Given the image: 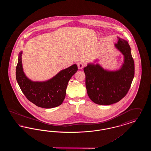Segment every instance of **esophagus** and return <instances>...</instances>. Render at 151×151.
I'll list each match as a JSON object with an SVG mask.
<instances>
[{
	"label": "esophagus",
	"instance_id": "1",
	"mask_svg": "<svg viewBox=\"0 0 151 151\" xmlns=\"http://www.w3.org/2000/svg\"><path fill=\"white\" fill-rule=\"evenodd\" d=\"M84 63H79L78 64V68L79 69H82L84 67Z\"/></svg>",
	"mask_w": 151,
	"mask_h": 151
}]
</instances>
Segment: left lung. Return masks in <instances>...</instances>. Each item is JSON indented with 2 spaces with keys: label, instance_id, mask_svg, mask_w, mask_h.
Masks as SVG:
<instances>
[{
  "label": "left lung",
  "instance_id": "1",
  "mask_svg": "<svg viewBox=\"0 0 151 151\" xmlns=\"http://www.w3.org/2000/svg\"><path fill=\"white\" fill-rule=\"evenodd\" d=\"M118 38L115 47L124 55L122 67L114 71L104 70L99 64L84 68L87 93L95 104L109 105L122 100L129 91L135 73L134 61L127 41Z\"/></svg>",
  "mask_w": 151,
  "mask_h": 151
}]
</instances>
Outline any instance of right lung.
Wrapping results in <instances>:
<instances>
[{
	"instance_id": "add662e5",
	"label": "right lung",
	"mask_w": 151,
	"mask_h": 151,
	"mask_svg": "<svg viewBox=\"0 0 151 151\" xmlns=\"http://www.w3.org/2000/svg\"><path fill=\"white\" fill-rule=\"evenodd\" d=\"M22 52L19 53L16 69V78L22 93L36 106L50 109L57 107L65 100L69 80L77 72L78 66L73 65L63 70L52 79L43 82L32 81L23 71Z\"/></svg>"
}]
</instances>
